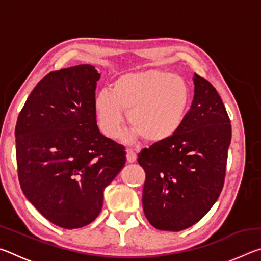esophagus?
Segmentation results:
<instances>
[{
  "label": "esophagus",
  "mask_w": 261,
  "mask_h": 261,
  "mask_svg": "<svg viewBox=\"0 0 261 261\" xmlns=\"http://www.w3.org/2000/svg\"><path fill=\"white\" fill-rule=\"evenodd\" d=\"M126 160L129 162H135L137 160V154L132 148L126 149Z\"/></svg>",
  "instance_id": "obj_1"
}]
</instances>
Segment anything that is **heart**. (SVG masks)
I'll list each match as a JSON object with an SVG mask.
<instances>
[{"instance_id":"1","label":"heart","mask_w":261,"mask_h":261,"mask_svg":"<svg viewBox=\"0 0 261 261\" xmlns=\"http://www.w3.org/2000/svg\"><path fill=\"white\" fill-rule=\"evenodd\" d=\"M189 105L187 83L156 69L123 74L112 91H100L94 99L99 126L106 136L118 134L127 110V124L147 143L171 138L183 125Z\"/></svg>"}]
</instances>
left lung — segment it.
Listing matches in <instances>:
<instances>
[{
  "mask_svg": "<svg viewBox=\"0 0 261 261\" xmlns=\"http://www.w3.org/2000/svg\"><path fill=\"white\" fill-rule=\"evenodd\" d=\"M194 96L183 125L138 154L146 174L143 208L159 230L197 223L218 200L224 184L231 124L215 87L194 73Z\"/></svg>",
  "mask_w": 261,
  "mask_h": 261,
  "instance_id": "left-lung-1",
  "label": "left lung"
}]
</instances>
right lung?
I'll use <instances>...</instances> for the list:
<instances>
[{"label": "right lung", "instance_id": "1", "mask_svg": "<svg viewBox=\"0 0 261 261\" xmlns=\"http://www.w3.org/2000/svg\"><path fill=\"white\" fill-rule=\"evenodd\" d=\"M93 65L53 71L31 92L17 120L20 188L61 228L87 226L99 215L103 191L125 165V147L96 125Z\"/></svg>", "mask_w": 261, "mask_h": 261}]
</instances>
